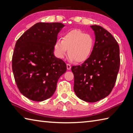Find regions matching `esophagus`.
Returning a JSON list of instances; mask_svg holds the SVG:
<instances>
[{
    "label": "esophagus",
    "instance_id": "34e87169",
    "mask_svg": "<svg viewBox=\"0 0 133 133\" xmlns=\"http://www.w3.org/2000/svg\"><path fill=\"white\" fill-rule=\"evenodd\" d=\"M66 68H67L68 70H70V69H71V66H70V65L69 64H66Z\"/></svg>",
    "mask_w": 133,
    "mask_h": 133
}]
</instances>
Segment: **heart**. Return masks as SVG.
I'll list each match as a JSON object with an SVG mask.
<instances>
[{
	"label": "heart",
	"mask_w": 133,
	"mask_h": 133,
	"mask_svg": "<svg viewBox=\"0 0 133 133\" xmlns=\"http://www.w3.org/2000/svg\"><path fill=\"white\" fill-rule=\"evenodd\" d=\"M94 44V38L91 34L80 30H73L65 32L62 39H57L54 48L58 58L63 59L68 49L69 60L80 63L87 60L91 56Z\"/></svg>",
	"instance_id": "obj_1"
}]
</instances>
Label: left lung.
Here are the masks:
<instances>
[{"label": "left lung", "instance_id": "8db88e82", "mask_svg": "<svg viewBox=\"0 0 133 133\" xmlns=\"http://www.w3.org/2000/svg\"><path fill=\"white\" fill-rule=\"evenodd\" d=\"M95 34L91 56L82 64L72 66L74 91L87 102L104 99L112 91L120 66L119 46L110 32L103 28L91 26Z\"/></svg>", "mask_w": 133, "mask_h": 133}]
</instances>
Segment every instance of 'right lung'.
<instances>
[{
  "instance_id": "right-lung-1",
  "label": "right lung",
  "mask_w": 133,
  "mask_h": 133,
  "mask_svg": "<svg viewBox=\"0 0 133 133\" xmlns=\"http://www.w3.org/2000/svg\"><path fill=\"white\" fill-rule=\"evenodd\" d=\"M64 25L39 22L22 35L14 48L12 69L21 93L33 101L49 99L58 78L66 71V64L54 55L57 35Z\"/></svg>"
}]
</instances>
